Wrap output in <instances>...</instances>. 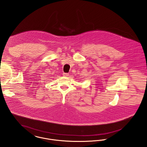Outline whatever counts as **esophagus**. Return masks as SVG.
I'll return each mask as SVG.
<instances>
[{
    "label": "esophagus",
    "mask_w": 147,
    "mask_h": 147,
    "mask_svg": "<svg viewBox=\"0 0 147 147\" xmlns=\"http://www.w3.org/2000/svg\"><path fill=\"white\" fill-rule=\"evenodd\" d=\"M69 74L68 73H64L63 74V76H64V77H68V76H69Z\"/></svg>",
    "instance_id": "esophagus-1"
}]
</instances>
